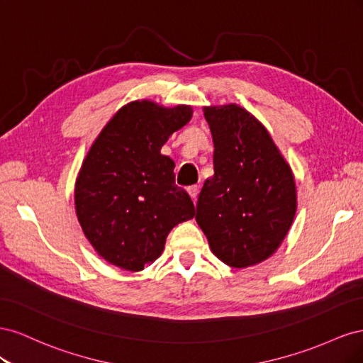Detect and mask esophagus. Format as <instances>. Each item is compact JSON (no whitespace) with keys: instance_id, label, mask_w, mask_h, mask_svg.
Wrapping results in <instances>:
<instances>
[{"instance_id":"esophagus-1","label":"esophagus","mask_w":363,"mask_h":363,"mask_svg":"<svg viewBox=\"0 0 363 363\" xmlns=\"http://www.w3.org/2000/svg\"><path fill=\"white\" fill-rule=\"evenodd\" d=\"M188 192H189V195H191V199L195 201V200H196V196H199V192H200V186H199V184H192V186H189V188H188Z\"/></svg>"}]
</instances>
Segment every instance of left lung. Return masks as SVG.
I'll return each mask as SVG.
<instances>
[{"instance_id":"1","label":"left lung","mask_w":363,"mask_h":363,"mask_svg":"<svg viewBox=\"0 0 363 363\" xmlns=\"http://www.w3.org/2000/svg\"><path fill=\"white\" fill-rule=\"evenodd\" d=\"M213 136V177L204 182L195 219L213 255L233 268L268 259L294 221V175L259 121L236 104L206 107Z\"/></svg>"}]
</instances>
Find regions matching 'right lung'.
<instances>
[{
    "label": "right lung",
    "mask_w": 363,
    "mask_h": 363,
    "mask_svg": "<svg viewBox=\"0 0 363 363\" xmlns=\"http://www.w3.org/2000/svg\"><path fill=\"white\" fill-rule=\"evenodd\" d=\"M192 108L151 101L124 106L82 164L75 211L86 238L112 265L140 271L163 251L172 227L194 218V203L174 180L160 148L189 123Z\"/></svg>",
    "instance_id": "right-lung-1"
}]
</instances>
